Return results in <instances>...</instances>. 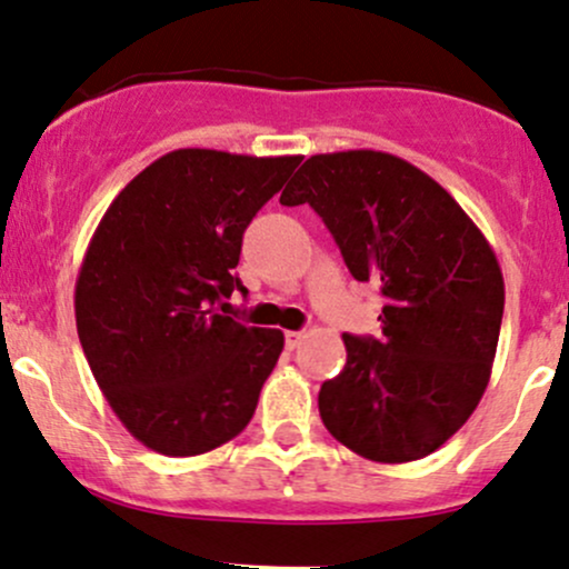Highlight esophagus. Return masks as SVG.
Masks as SVG:
<instances>
[{
  "mask_svg": "<svg viewBox=\"0 0 569 569\" xmlns=\"http://www.w3.org/2000/svg\"><path fill=\"white\" fill-rule=\"evenodd\" d=\"M302 340H305V332L289 330V332H286V349H289V351L300 349V343H302Z\"/></svg>",
  "mask_w": 569,
  "mask_h": 569,
  "instance_id": "esophagus-1",
  "label": "esophagus"
}]
</instances>
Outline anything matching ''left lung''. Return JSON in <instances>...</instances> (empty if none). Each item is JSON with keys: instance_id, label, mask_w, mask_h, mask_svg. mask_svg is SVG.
Listing matches in <instances>:
<instances>
[{"instance_id": "obj_1", "label": "left lung", "mask_w": 569, "mask_h": 569, "mask_svg": "<svg viewBox=\"0 0 569 569\" xmlns=\"http://www.w3.org/2000/svg\"><path fill=\"white\" fill-rule=\"evenodd\" d=\"M280 204L313 207L349 272L387 300L379 340L343 335L346 368L321 385V422L376 463L430 456L490 381L505 313L493 248L436 179L376 149L313 154Z\"/></svg>"}]
</instances>
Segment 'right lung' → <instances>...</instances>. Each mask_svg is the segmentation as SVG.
Masks as SVG:
<instances>
[{"label":"right lung","instance_id":"right-lung-1","mask_svg":"<svg viewBox=\"0 0 569 569\" xmlns=\"http://www.w3.org/2000/svg\"><path fill=\"white\" fill-rule=\"evenodd\" d=\"M300 160L174 149L119 190L89 239L83 355L119 422L160 456H204L253 417L283 332L219 310L248 291L234 274L242 234Z\"/></svg>","mask_w":569,"mask_h":569}]
</instances>
